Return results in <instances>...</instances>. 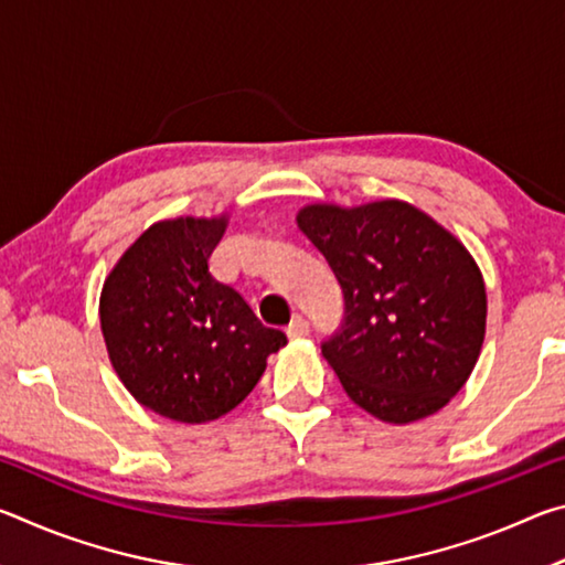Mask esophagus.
<instances>
[{"mask_svg": "<svg viewBox=\"0 0 565 565\" xmlns=\"http://www.w3.org/2000/svg\"><path fill=\"white\" fill-rule=\"evenodd\" d=\"M309 331H311V327H309V321H306L303 317H294L291 323H289V329H286V333H289L291 339L309 337Z\"/></svg>", "mask_w": 565, "mask_h": 565, "instance_id": "esophagus-1", "label": "esophagus"}]
</instances>
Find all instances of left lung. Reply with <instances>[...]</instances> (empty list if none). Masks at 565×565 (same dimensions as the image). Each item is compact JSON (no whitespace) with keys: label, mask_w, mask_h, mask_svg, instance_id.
<instances>
[{"label":"left lung","mask_w":565,"mask_h":565,"mask_svg":"<svg viewBox=\"0 0 565 565\" xmlns=\"http://www.w3.org/2000/svg\"><path fill=\"white\" fill-rule=\"evenodd\" d=\"M301 232L343 291V321L321 343L353 404L388 424L436 414L471 376L486 333L473 256L398 199L303 206Z\"/></svg>","instance_id":"1"}]
</instances>
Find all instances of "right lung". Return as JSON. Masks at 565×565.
Returning a JSON list of instances; mask_svg holds the SVG:
<instances>
[{
  "mask_svg": "<svg viewBox=\"0 0 565 565\" xmlns=\"http://www.w3.org/2000/svg\"><path fill=\"white\" fill-rule=\"evenodd\" d=\"M226 216L149 226L107 276L99 299L111 366L141 406L206 424L252 394L286 333L256 319L209 271Z\"/></svg>",
  "mask_w": 565,
  "mask_h": 565,
  "instance_id": "obj_1",
  "label": "right lung"
}]
</instances>
